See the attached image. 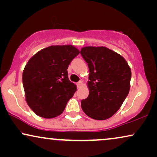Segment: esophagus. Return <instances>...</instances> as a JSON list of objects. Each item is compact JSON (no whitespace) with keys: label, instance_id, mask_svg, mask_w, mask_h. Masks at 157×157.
I'll list each match as a JSON object with an SVG mask.
<instances>
[{"label":"esophagus","instance_id":"34e87169","mask_svg":"<svg viewBox=\"0 0 157 157\" xmlns=\"http://www.w3.org/2000/svg\"><path fill=\"white\" fill-rule=\"evenodd\" d=\"M82 81H79V82L77 83V87H78V88H79V87H80L81 86H82Z\"/></svg>","mask_w":157,"mask_h":157}]
</instances>
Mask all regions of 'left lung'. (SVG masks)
I'll return each instance as SVG.
<instances>
[{
    "label": "left lung",
    "mask_w": 157,
    "mask_h": 157,
    "mask_svg": "<svg viewBox=\"0 0 157 157\" xmlns=\"http://www.w3.org/2000/svg\"><path fill=\"white\" fill-rule=\"evenodd\" d=\"M89 67V95L81 101L87 116L95 120L109 118L121 108L130 90L131 71L122 56L105 47L82 48Z\"/></svg>",
    "instance_id": "left-lung-1"
}]
</instances>
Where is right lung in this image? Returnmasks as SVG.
<instances>
[{
    "instance_id": "add662e5",
    "label": "right lung",
    "mask_w": 157,
    "mask_h": 157,
    "mask_svg": "<svg viewBox=\"0 0 157 157\" xmlns=\"http://www.w3.org/2000/svg\"><path fill=\"white\" fill-rule=\"evenodd\" d=\"M79 50L72 45L50 46L35 54L23 72L26 100L37 116L52 118L64 111L77 87L67 68Z\"/></svg>"
}]
</instances>
